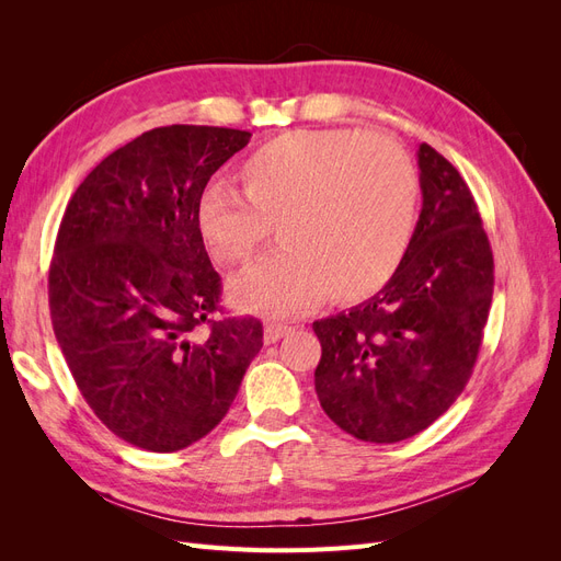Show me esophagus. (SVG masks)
<instances>
[{"label":"esophagus","instance_id":"34e87169","mask_svg":"<svg viewBox=\"0 0 561 561\" xmlns=\"http://www.w3.org/2000/svg\"><path fill=\"white\" fill-rule=\"evenodd\" d=\"M290 325H283V322H268L264 328V344H276L278 339H283L287 332H290Z\"/></svg>","mask_w":561,"mask_h":561}]
</instances>
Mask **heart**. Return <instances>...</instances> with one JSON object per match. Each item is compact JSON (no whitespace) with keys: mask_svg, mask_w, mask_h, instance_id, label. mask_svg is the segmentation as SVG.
I'll use <instances>...</instances> for the list:
<instances>
[{"mask_svg":"<svg viewBox=\"0 0 561 561\" xmlns=\"http://www.w3.org/2000/svg\"><path fill=\"white\" fill-rule=\"evenodd\" d=\"M243 196L210 184L196 201V229L217 262L245 264L274 227L278 250L229 287L243 309L295 316L332 301L375 297L410 252L419 178L386 138L353 128H297L241 163Z\"/></svg>","mask_w":561,"mask_h":561,"instance_id":"heart-1","label":"heart"}]
</instances>
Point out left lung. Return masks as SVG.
<instances>
[{
	"label": "left lung",
	"instance_id": "1",
	"mask_svg": "<svg viewBox=\"0 0 561 561\" xmlns=\"http://www.w3.org/2000/svg\"><path fill=\"white\" fill-rule=\"evenodd\" d=\"M423 206L383 290L313 322L320 407L348 435L393 445L428 428L466 388L494 295V257L456 168L423 142Z\"/></svg>",
	"mask_w": 561,
	"mask_h": 561
}]
</instances>
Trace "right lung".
I'll return each instance as SVG.
<instances>
[{"label": "right lung", "mask_w": 561, "mask_h": 561, "mask_svg": "<svg viewBox=\"0 0 561 561\" xmlns=\"http://www.w3.org/2000/svg\"><path fill=\"white\" fill-rule=\"evenodd\" d=\"M250 135L147 130L67 203L48 271L50 320L81 396L133 447L165 454L208 435L262 348L257 318L213 316L222 283L196 229L201 192Z\"/></svg>", "instance_id": "obj_1"}]
</instances>
